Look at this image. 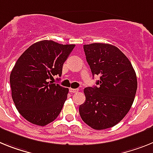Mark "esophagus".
Here are the masks:
<instances>
[{"label":"esophagus","instance_id":"obj_1","mask_svg":"<svg viewBox=\"0 0 153 153\" xmlns=\"http://www.w3.org/2000/svg\"><path fill=\"white\" fill-rule=\"evenodd\" d=\"M69 91L71 93H75L77 91H78V88H69Z\"/></svg>","mask_w":153,"mask_h":153}]
</instances>
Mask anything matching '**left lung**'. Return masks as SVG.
I'll return each mask as SVG.
<instances>
[{
	"instance_id": "8db88e82",
	"label": "left lung",
	"mask_w": 153,
	"mask_h": 153,
	"mask_svg": "<svg viewBox=\"0 0 153 153\" xmlns=\"http://www.w3.org/2000/svg\"><path fill=\"white\" fill-rule=\"evenodd\" d=\"M91 73L100 76L97 86L84 89L85 102L79 106L85 123L94 129L115 126L131 108L137 90V78L132 64L119 48L109 44L85 45Z\"/></svg>"
}]
</instances>
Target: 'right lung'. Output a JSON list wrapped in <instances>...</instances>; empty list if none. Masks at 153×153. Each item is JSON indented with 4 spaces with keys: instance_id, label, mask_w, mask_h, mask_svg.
<instances>
[{
    "instance_id": "obj_1",
    "label": "right lung",
    "mask_w": 153,
    "mask_h": 153,
    "mask_svg": "<svg viewBox=\"0 0 153 153\" xmlns=\"http://www.w3.org/2000/svg\"><path fill=\"white\" fill-rule=\"evenodd\" d=\"M75 46L44 40L30 45L15 63L10 75L11 95L19 113L30 123L45 126L60 114L68 88L50 80L62 75Z\"/></svg>"
}]
</instances>
